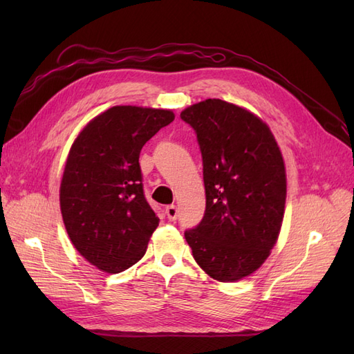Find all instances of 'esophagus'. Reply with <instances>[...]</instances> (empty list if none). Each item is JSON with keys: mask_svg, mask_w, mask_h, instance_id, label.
Masks as SVG:
<instances>
[{"mask_svg": "<svg viewBox=\"0 0 354 354\" xmlns=\"http://www.w3.org/2000/svg\"><path fill=\"white\" fill-rule=\"evenodd\" d=\"M165 214H167V217H168L169 221H174V220H177L178 209H177L176 205H168V207H165Z\"/></svg>", "mask_w": 354, "mask_h": 354, "instance_id": "1", "label": "esophagus"}]
</instances>
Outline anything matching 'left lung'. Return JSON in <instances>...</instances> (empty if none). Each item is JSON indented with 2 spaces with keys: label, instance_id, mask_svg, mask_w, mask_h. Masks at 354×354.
Here are the masks:
<instances>
[{
  "label": "left lung",
  "instance_id": "obj_1",
  "mask_svg": "<svg viewBox=\"0 0 354 354\" xmlns=\"http://www.w3.org/2000/svg\"><path fill=\"white\" fill-rule=\"evenodd\" d=\"M180 118L196 133L207 198L201 223L185 238L212 279L239 281L279 236L286 199L279 146L259 116L220 99L192 104Z\"/></svg>",
  "mask_w": 354,
  "mask_h": 354
}]
</instances>
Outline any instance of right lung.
<instances>
[{"label": "right lung", "instance_id": "obj_1", "mask_svg": "<svg viewBox=\"0 0 354 354\" xmlns=\"http://www.w3.org/2000/svg\"><path fill=\"white\" fill-rule=\"evenodd\" d=\"M174 121L164 109L113 106L73 142L60 185V209L77 251L97 269L120 273L146 252L159 218L145 198L138 158Z\"/></svg>", "mask_w": 354, "mask_h": 354}]
</instances>
